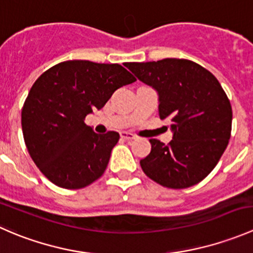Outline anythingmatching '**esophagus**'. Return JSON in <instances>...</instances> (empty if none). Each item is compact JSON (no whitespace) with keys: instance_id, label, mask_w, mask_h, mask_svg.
Returning a JSON list of instances; mask_svg holds the SVG:
<instances>
[{"instance_id":"obj_1","label":"esophagus","mask_w":253,"mask_h":253,"mask_svg":"<svg viewBox=\"0 0 253 253\" xmlns=\"http://www.w3.org/2000/svg\"><path fill=\"white\" fill-rule=\"evenodd\" d=\"M120 136H121V138L126 139V141H133V139H136V136L132 133H129V132H121V133H120Z\"/></svg>"}]
</instances>
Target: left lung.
Masks as SVG:
<instances>
[{"mask_svg": "<svg viewBox=\"0 0 253 253\" xmlns=\"http://www.w3.org/2000/svg\"><path fill=\"white\" fill-rule=\"evenodd\" d=\"M126 67L157 91L160 119L171 122L169 144L149 139L152 150L139 162L144 174L169 188L202 181L218 164L231 133L233 111L218 79L182 58L132 62Z\"/></svg>", "mask_w": 253, "mask_h": 253, "instance_id": "left-lung-1", "label": "left lung"}]
</instances>
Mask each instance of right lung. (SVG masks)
Here are the masks:
<instances>
[{"label": "right lung", "mask_w": 253, "mask_h": 253, "mask_svg": "<svg viewBox=\"0 0 253 253\" xmlns=\"http://www.w3.org/2000/svg\"><path fill=\"white\" fill-rule=\"evenodd\" d=\"M134 81L117 63L85 60L58 63L35 81L22 110L23 136L33 162L51 182L77 190L104 174L120 134L95 133L84 119Z\"/></svg>", "instance_id": "obj_1"}]
</instances>
